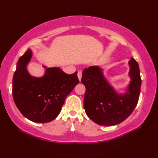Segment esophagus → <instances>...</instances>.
<instances>
[{
	"instance_id": "34e87169",
	"label": "esophagus",
	"mask_w": 158,
	"mask_h": 158,
	"mask_svg": "<svg viewBox=\"0 0 158 158\" xmlns=\"http://www.w3.org/2000/svg\"><path fill=\"white\" fill-rule=\"evenodd\" d=\"M77 76H78V78L79 79V81L81 80V77H82V72L81 71H78V73H77Z\"/></svg>"
}]
</instances>
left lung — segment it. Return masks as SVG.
Returning a JSON list of instances; mask_svg holds the SVG:
<instances>
[{
  "mask_svg": "<svg viewBox=\"0 0 158 158\" xmlns=\"http://www.w3.org/2000/svg\"><path fill=\"white\" fill-rule=\"evenodd\" d=\"M131 81L125 94L115 92L102 74L98 66H90L83 71L82 84L85 86L84 107L86 114L99 125L112 126L121 123L135 110L139 100L141 77L137 62L129 61Z\"/></svg>",
  "mask_w": 158,
  "mask_h": 158,
  "instance_id": "8db88e82",
  "label": "left lung"
}]
</instances>
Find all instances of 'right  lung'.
Listing matches in <instances>:
<instances>
[{
    "mask_svg": "<svg viewBox=\"0 0 158 158\" xmlns=\"http://www.w3.org/2000/svg\"><path fill=\"white\" fill-rule=\"evenodd\" d=\"M31 56L28 49L17 62L13 78V100L29 120L49 123L59 115L66 97L79 83L77 72L67 74L59 68H47L43 77H33L26 69Z\"/></svg>",
    "mask_w": 158,
    "mask_h": 158,
    "instance_id": "1",
    "label": "right lung"
}]
</instances>
